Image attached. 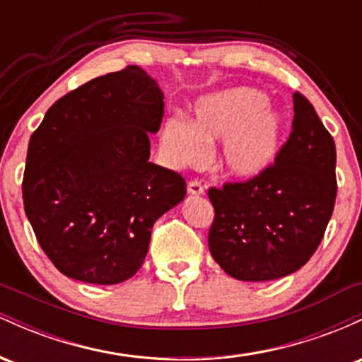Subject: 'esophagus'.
<instances>
[{
    "mask_svg": "<svg viewBox=\"0 0 362 362\" xmlns=\"http://www.w3.org/2000/svg\"><path fill=\"white\" fill-rule=\"evenodd\" d=\"M187 192H189L190 195H202L204 194V187L201 185V182L194 180V182H189V185H187Z\"/></svg>",
    "mask_w": 362,
    "mask_h": 362,
    "instance_id": "34e87169",
    "label": "esophagus"
}]
</instances>
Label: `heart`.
Listing matches in <instances>:
<instances>
[{
  "mask_svg": "<svg viewBox=\"0 0 362 362\" xmlns=\"http://www.w3.org/2000/svg\"><path fill=\"white\" fill-rule=\"evenodd\" d=\"M284 134V117L262 91L230 88L199 98L192 122L184 117L165 120L160 148L173 167H195L206 160L207 146L223 139L219 165L224 173L250 182L276 163Z\"/></svg>",
  "mask_w": 362,
  "mask_h": 362,
  "instance_id": "1",
  "label": "heart"
}]
</instances>
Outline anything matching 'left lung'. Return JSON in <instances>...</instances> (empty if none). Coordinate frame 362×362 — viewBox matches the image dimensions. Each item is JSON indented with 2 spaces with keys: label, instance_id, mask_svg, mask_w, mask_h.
Returning <instances> with one entry per match:
<instances>
[{
  "label": "left lung",
  "instance_id": "1",
  "mask_svg": "<svg viewBox=\"0 0 362 362\" xmlns=\"http://www.w3.org/2000/svg\"><path fill=\"white\" fill-rule=\"evenodd\" d=\"M293 131L271 170L207 192L214 206L211 255L238 281H274L300 271L332 218L335 143L301 93H293Z\"/></svg>",
  "mask_w": 362,
  "mask_h": 362
}]
</instances>
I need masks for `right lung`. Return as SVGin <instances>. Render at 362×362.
I'll use <instances>...</instances> for the list:
<instances>
[{
	"mask_svg": "<svg viewBox=\"0 0 362 362\" xmlns=\"http://www.w3.org/2000/svg\"><path fill=\"white\" fill-rule=\"evenodd\" d=\"M163 91L139 66L59 98L32 134L23 206L45 255L71 279L119 284L143 265L153 224L185 180L149 161Z\"/></svg>",
	"mask_w": 362,
	"mask_h": 362,
	"instance_id": "obj_1",
	"label": "right lung"
}]
</instances>
